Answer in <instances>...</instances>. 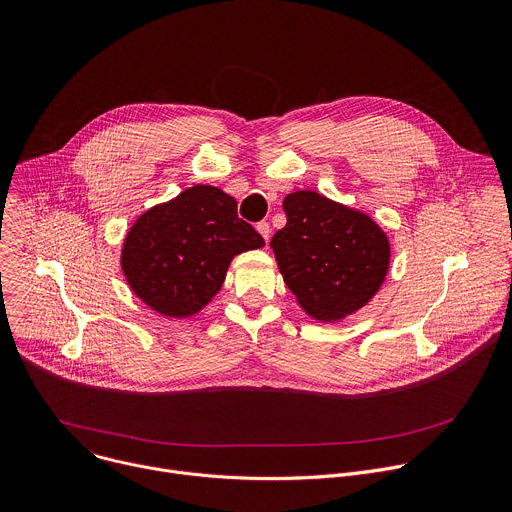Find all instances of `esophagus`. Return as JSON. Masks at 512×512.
I'll list each match as a JSON object with an SVG mask.
<instances>
[{
    "instance_id": "1",
    "label": "esophagus",
    "mask_w": 512,
    "mask_h": 512,
    "mask_svg": "<svg viewBox=\"0 0 512 512\" xmlns=\"http://www.w3.org/2000/svg\"><path fill=\"white\" fill-rule=\"evenodd\" d=\"M257 231H259V235L265 239V243H269V233H271V227H269V223H265V221L257 223Z\"/></svg>"
}]
</instances>
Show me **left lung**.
Masks as SVG:
<instances>
[{
    "label": "left lung",
    "mask_w": 512,
    "mask_h": 512,
    "mask_svg": "<svg viewBox=\"0 0 512 512\" xmlns=\"http://www.w3.org/2000/svg\"><path fill=\"white\" fill-rule=\"evenodd\" d=\"M287 225L271 239L285 285L301 309L337 321L362 309L382 287L390 241L366 213L315 191L285 197Z\"/></svg>",
    "instance_id": "obj_1"
}]
</instances>
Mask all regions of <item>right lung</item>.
Returning a JSON list of instances; mask_svg holds the SVG:
<instances>
[{"mask_svg": "<svg viewBox=\"0 0 512 512\" xmlns=\"http://www.w3.org/2000/svg\"><path fill=\"white\" fill-rule=\"evenodd\" d=\"M263 245V237L239 219L233 197L195 185L136 219L120 265L136 297L160 315L181 319L217 295L235 255Z\"/></svg>", "mask_w": 512, "mask_h": 512, "instance_id": "obj_1", "label": "right lung"}]
</instances>
